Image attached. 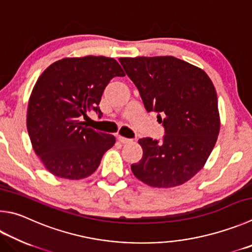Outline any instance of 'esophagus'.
Listing matches in <instances>:
<instances>
[{
	"instance_id": "esophagus-1",
	"label": "esophagus",
	"mask_w": 252,
	"mask_h": 252,
	"mask_svg": "<svg viewBox=\"0 0 252 252\" xmlns=\"http://www.w3.org/2000/svg\"><path fill=\"white\" fill-rule=\"evenodd\" d=\"M117 139L119 142H121V143H130V142L132 141L131 139L125 138V136H122V135H117Z\"/></svg>"
}]
</instances>
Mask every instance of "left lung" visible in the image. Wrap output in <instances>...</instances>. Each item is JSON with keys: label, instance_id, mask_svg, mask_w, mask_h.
Segmentation results:
<instances>
[{"label": "left lung", "instance_id": "8db88e82", "mask_svg": "<svg viewBox=\"0 0 252 252\" xmlns=\"http://www.w3.org/2000/svg\"><path fill=\"white\" fill-rule=\"evenodd\" d=\"M144 107L158 113L163 142L143 138V157L131 171L144 184L170 189L204 167L220 130L216 89L197 66L173 56L119 58Z\"/></svg>", "mask_w": 252, "mask_h": 252}]
</instances>
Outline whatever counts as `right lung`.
Returning a JSON list of instances; mask_svg holds the SVG:
<instances>
[{
  "mask_svg": "<svg viewBox=\"0 0 252 252\" xmlns=\"http://www.w3.org/2000/svg\"><path fill=\"white\" fill-rule=\"evenodd\" d=\"M126 76L111 57H68L43 71L32 90L26 126L32 146L46 170L67 180H82L97 170L116 143L112 134L84 126L81 117L99 103L113 77Z\"/></svg>",
  "mask_w": 252,
  "mask_h": 252,
  "instance_id": "obj_1",
  "label": "right lung"
}]
</instances>
